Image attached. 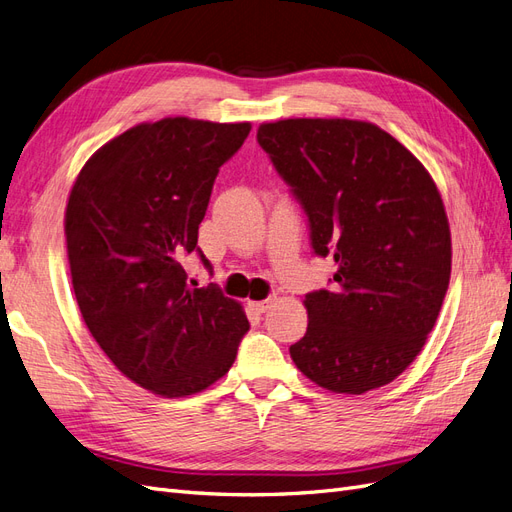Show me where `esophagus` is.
<instances>
[{
  "instance_id": "1",
  "label": "esophagus",
  "mask_w": 512,
  "mask_h": 512,
  "mask_svg": "<svg viewBox=\"0 0 512 512\" xmlns=\"http://www.w3.org/2000/svg\"><path fill=\"white\" fill-rule=\"evenodd\" d=\"M271 303H273V299H265V301H250V303H247V307H250L252 312H256V314H265L267 309L271 307Z\"/></svg>"
}]
</instances>
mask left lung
I'll list each match as a JSON object with an SVG mask.
<instances>
[{
	"mask_svg": "<svg viewBox=\"0 0 512 512\" xmlns=\"http://www.w3.org/2000/svg\"><path fill=\"white\" fill-rule=\"evenodd\" d=\"M256 141L301 205L312 252L337 267L329 288L305 294L294 365L333 393L393 382L421 352L451 277L436 183L374 123L284 119L262 123Z\"/></svg>",
	"mask_w": 512,
	"mask_h": 512,
	"instance_id": "left-lung-1",
	"label": "left lung"
}]
</instances>
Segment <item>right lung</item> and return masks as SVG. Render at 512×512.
Listing matches in <instances>:
<instances>
[{
  "instance_id": "right-lung-1",
  "label": "right lung",
  "mask_w": 512,
  "mask_h": 512,
  "mask_svg": "<svg viewBox=\"0 0 512 512\" xmlns=\"http://www.w3.org/2000/svg\"><path fill=\"white\" fill-rule=\"evenodd\" d=\"M250 123L168 117L141 123L83 166L66 209L76 303L123 376L164 397L220 380L250 331L218 284L188 286L183 258L200 252L215 177Z\"/></svg>"
}]
</instances>
